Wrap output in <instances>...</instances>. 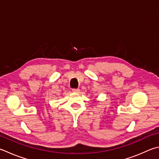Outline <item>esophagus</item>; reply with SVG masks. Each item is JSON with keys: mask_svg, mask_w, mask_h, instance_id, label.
Instances as JSON below:
<instances>
[{"mask_svg": "<svg viewBox=\"0 0 159 159\" xmlns=\"http://www.w3.org/2000/svg\"><path fill=\"white\" fill-rule=\"evenodd\" d=\"M72 91H73V92L74 93H79L80 91V90L79 89H73Z\"/></svg>", "mask_w": 159, "mask_h": 159, "instance_id": "esophagus-1", "label": "esophagus"}]
</instances>
